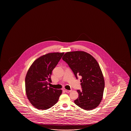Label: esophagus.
Wrapping results in <instances>:
<instances>
[{
    "instance_id": "34e87169",
    "label": "esophagus",
    "mask_w": 131,
    "mask_h": 131,
    "mask_svg": "<svg viewBox=\"0 0 131 131\" xmlns=\"http://www.w3.org/2000/svg\"><path fill=\"white\" fill-rule=\"evenodd\" d=\"M65 91L67 93H69L72 91V90H67V89H65Z\"/></svg>"
}]
</instances>
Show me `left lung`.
I'll return each mask as SVG.
<instances>
[{"instance_id":"1","label":"left lung","mask_w":131,"mask_h":131,"mask_svg":"<svg viewBox=\"0 0 131 131\" xmlns=\"http://www.w3.org/2000/svg\"><path fill=\"white\" fill-rule=\"evenodd\" d=\"M62 59L72 69L76 79L81 77L82 90H77L78 98L74 103L85 110H92L100 103L103 96L104 80L100 67L95 59L82 51L67 52Z\"/></svg>"}]
</instances>
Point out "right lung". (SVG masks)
<instances>
[{"label":"right lung","instance_id":"obj_1","mask_svg":"<svg viewBox=\"0 0 131 131\" xmlns=\"http://www.w3.org/2000/svg\"><path fill=\"white\" fill-rule=\"evenodd\" d=\"M64 53L54 52L39 57L31 64L25 78L27 96L31 104L38 110H45L59 100L62 91L48 86L51 82L52 71Z\"/></svg>","mask_w":131,"mask_h":131}]
</instances>
